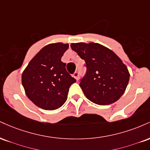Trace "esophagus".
I'll return each instance as SVG.
<instances>
[{
  "mask_svg": "<svg viewBox=\"0 0 150 150\" xmlns=\"http://www.w3.org/2000/svg\"><path fill=\"white\" fill-rule=\"evenodd\" d=\"M73 77H74V78H75L77 80H78V79H79V73H78V72H77V71L75 72V73H74V74H73Z\"/></svg>",
  "mask_w": 150,
  "mask_h": 150,
  "instance_id": "obj_1",
  "label": "esophagus"
}]
</instances>
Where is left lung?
<instances>
[{"label": "left lung", "mask_w": 150, "mask_h": 150, "mask_svg": "<svg viewBox=\"0 0 150 150\" xmlns=\"http://www.w3.org/2000/svg\"><path fill=\"white\" fill-rule=\"evenodd\" d=\"M70 47L85 61L86 72L80 86L86 98L101 105L119 100L128 85L130 74L116 54L98 43H72Z\"/></svg>", "instance_id": "1"}]
</instances>
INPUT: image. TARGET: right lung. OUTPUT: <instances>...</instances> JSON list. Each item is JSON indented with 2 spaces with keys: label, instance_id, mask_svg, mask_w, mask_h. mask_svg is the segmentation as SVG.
<instances>
[{
  "label": "right lung",
  "instance_id": "obj_1",
  "mask_svg": "<svg viewBox=\"0 0 150 150\" xmlns=\"http://www.w3.org/2000/svg\"><path fill=\"white\" fill-rule=\"evenodd\" d=\"M68 47L61 42L47 45L23 70L21 82L26 94L42 109L53 110L61 107L67 100L70 85L76 82L61 61Z\"/></svg>",
  "mask_w": 150,
  "mask_h": 150
}]
</instances>
